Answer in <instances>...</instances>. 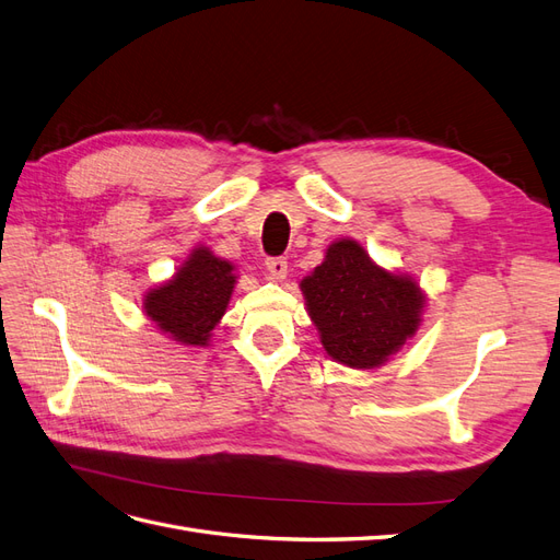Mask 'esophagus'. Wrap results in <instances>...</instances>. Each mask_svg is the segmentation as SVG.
<instances>
[{
	"mask_svg": "<svg viewBox=\"0 0 560 560\" xmlns=\"http://www.w3.org/2000/svg\"><path fill=\"white\" fill-rule=\"evenodd\" d=\"M266 270L270 280H284L287 278V259L284 257H268Z\"/></svg>",
	"mask_w": 560,
	"mask_h": 560,
	"instance_id": "34e87169",
	"label": "esophagus"
}]
</instances>
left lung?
I'll return each instance as SVG.
<instances>
[{
  "mask_svg": "<svg viewBox=\"0 0 560 560\" xmlns=\"http://www.w3.org/2000/svg\"><path fill=\"white\" fill-rule=\"evenodd\" d=\"M301 292L329 358L352 369L387 362L416 334L425 308L416 280L376 266L354 241L329 245Z\"/></svg>",
  "mask_w": 560,
  "mask_h": 560,
  "instance_id": "obj_1",
  "label": "left lung"
}]
</instances>
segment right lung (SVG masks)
<instances>
[{"label": "right lung", "mask_w": 560, "mask_h": 560, "mask_svg": "<svg viewBox=\"0 0 560 560\" xmlns=\"http://www.w3.org/2000/svg\"><path fill=\"white\" fill-rule=\"evenodd\" d=\"M233 284V266L208 247H198L173 280L147 292L144 313L173 341L208 346L212 329L226 313Z\"/></svg>", "instance_id": "right-lung-1"}]
</instances>
